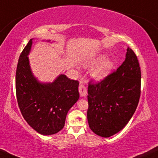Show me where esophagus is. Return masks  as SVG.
<instances>
[{
  "label": "esophagus",
  "mask_w": 158,
  "mask_h": 158,
  "mask_svg": "<svg viewBox=\"0 0 158 158\" xmlns=\"http://www.w3.org/2000/svg\"><path fill=\"white\" fill-rule=\"evenodd\" d=\"M79 92L81 96H85L86 94H87V88L85 85L81 84L79 85Z\"/></svg>",
  "instance_id": "esophagus-1"
}]
</instances>
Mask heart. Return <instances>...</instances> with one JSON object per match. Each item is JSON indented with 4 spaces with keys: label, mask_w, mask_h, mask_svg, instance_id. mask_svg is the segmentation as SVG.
Instances as JSON below:
<instances>
[{
    "label": "heart",
    "mask_w": 158,
    "mask_h": 158,
    "mask_svg": "<svg viewBox=\"0 0 158 158\" xmlns=\"http://www.w3.org/2000/svg\"><path fill=\"white\" fill-rule=\"evenodd\" d=\"M105 58L104 55H101L94 61L90 62L89 63L90 66L94 65L98 62H101ZM114 64L111 60H105V61L101 62L100 64L96 66V68L94 69V72H93V76L96 80L100 81V80L104 78L106 76H107L109 74V73L114 68Z\"/></svg>",
    "instance_id": "b5f03b06"
}]
</instances>
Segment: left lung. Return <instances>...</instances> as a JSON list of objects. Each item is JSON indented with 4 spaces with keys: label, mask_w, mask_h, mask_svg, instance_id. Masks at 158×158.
Masks as SVG:
<instances>
[{
    "label": "left lung",
    "mask_w": 158,
    "mask_h": 158,
    "mask_svg": "<svg viewBox=\"0 0 158 158\" xmlns=\"http://www.w3.org/2000/svg\"><path fill=\"white\" fill-rule=\"evenodd\" d=\"M88 122L96 135L109 137L122 130L137 109L141 94V70L137 55L128 47L116 70L88 89Z\"/></svg>",
    "instance_id": "1"
}]
</instances>
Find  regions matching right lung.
I'll list each match as a JSON object with an SVG mask.
<instances>
[{
    "label": "right lung",
    "instance_id": "1",
    "mask_svg": "<svg viewBox=\"0 0 158 158\" xmlns=\"http://www.w3.org/2000/svg\"><path fill=\"white\" fill-rule=\"evenodd\" d=\"M32 40L23 49L16 72V94L23 117L38 133L50 135L64 126L67 114L79 98V82L61 75L53 83L42 84L30 70L27 55Z\"/></svg>",
    "mask_w": 158,
    "mask_h": 158
}]
</instances>
